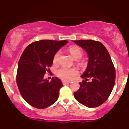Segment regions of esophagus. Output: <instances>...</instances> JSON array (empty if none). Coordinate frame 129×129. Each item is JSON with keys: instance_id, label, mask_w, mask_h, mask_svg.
Wrapping results in <instances>:
<instances>
[{"instance_id": "34e87169", "label": "esophagus", "mask_w": 129, "mask_h": 129, "mask_svg": "<svg viewBox=\"0 0 129 129\" xmlns=\"http://www.w3.org/2000/svg\"><path fill=\"white\" fill-rule=\"evenodd\" d=\"M70 81H62V84L63 85H66V84H68L70 83Z\"/></svg>"}]
</instances>
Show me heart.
<instances>
[{
	"label": "heart",
	"instance_id": "b5f03b06",
	"mask_svg": "<svg viewBox=\"0 0 129 129\" xmlns=\"http://www.w3.org/2000/svg\"><path fill=\"white\" fill-rule=\"evenodd\" d=\"M70 53H71V56L75 60H78L81 59L82 57V51L79 47L72 46L69 48ZM60 55V52L58 51L56 53L53 57V61L56 62L58 59V58ZM79 74L78 70L75 68H67L65 67H62L58 70L57 71V74L59 77L61 79L66 81H70L74 79L77 75Z\"/></svg>",
	"mask_w": 129,
	"mask_h": 129
}]
</instances>
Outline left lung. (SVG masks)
<instances>
[{"mask_svg":"<svg viewBox=\"0 0 129 129\" xmlns=\"http://www.w3.org/2000/svg\"><path fill=\"white\" fill-rule=\"evenodd\" d=\"M73 42L83 49L89 57L87 68L81 76L84 80L74 92L75 99L89 108L99 107L108 98L115 84V71L111 58L101 42L92 40ZM88 78L92 80L87 82Z\"/></svg>","mask_w":129,"mask_h":129,"instance_id":"left-lung-1","label":"left lung"}]
</instances>
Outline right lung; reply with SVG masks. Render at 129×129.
<instances>
[{
    "instance_id": "right-lung-1",
    "label": "right lung",
    "mask_w": 129,
    "mask_h": 129,
    "mask_svg": "<svg viewBox=\"0 0 129 129\" xmlns=\"http://www.w3.org/2000/svg\"><path fill=\"white\" fill-rule=\"evenodd\" d=\"M67 40H42L31 43L25 49L18 64L17 83L19 92L32 107L43 109L58 99L62 83L55 77L51 81L44 79L52 65L53 57Z\"/></svg>"
}]
</instances>
